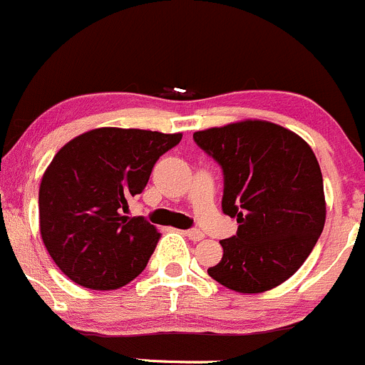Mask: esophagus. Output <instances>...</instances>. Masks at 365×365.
Instances as JSON below:
<instances>
[{
  "label": "esophagus",
  "instance_id": "obj_1",
  "mask_svg": "<svg viewBox=\"0 0 365 365\" xmlns=\"http://www.w3.org/2000/svg\"><path fill=\"white\" fill-rule=\"evenodd\" d=\"M182 234L187 237V240H191V241H200V240H204V232H202V230H198V229L184 230Z\"/></svg>",
  "mask_w": 365,
  "mask_h": 365
}]
</instances>
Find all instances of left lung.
<instances>
[{
	"instance_id": "obj_1",
	"label": "left lung",
	"mask_w": 365,
	"mask_h": 365,
	"mask_svg": "<svg viewBox=\"0 0 365 365\" xmlns=\"http://www.w3.org/2000/svg\"><path fill=\"white\" fill-rule=\"evenodd\" d=\"M223 168V212L237 220L209 277L236 293H264L298 272L327 218L316 154L297 133L247 118L193 133Z\"/></svg>"
}]
</instances>
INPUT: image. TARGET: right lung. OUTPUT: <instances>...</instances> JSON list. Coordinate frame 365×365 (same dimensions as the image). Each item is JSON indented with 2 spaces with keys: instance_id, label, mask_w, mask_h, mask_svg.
Wrapping results in <instances>:
<instances>
[{
  "instance_id": "add662e5",
  "label": "right lung",
  "mask_w": 365,
  "mask_h": 365,
  "mask_svg": "<svg viewBox=\"0 0 365 365\" xmlns=\"http://www.w3.org/2000/svg\"><path fill=\"white\" fill-rule=\"evenodd\" d=\"M181 133L97 128L56 153L38 190L44 247L72 282L118 289L145 269L160 232L129 200L147 186L154 163L181 142Z\"/></svg>"
}]
</instances>
